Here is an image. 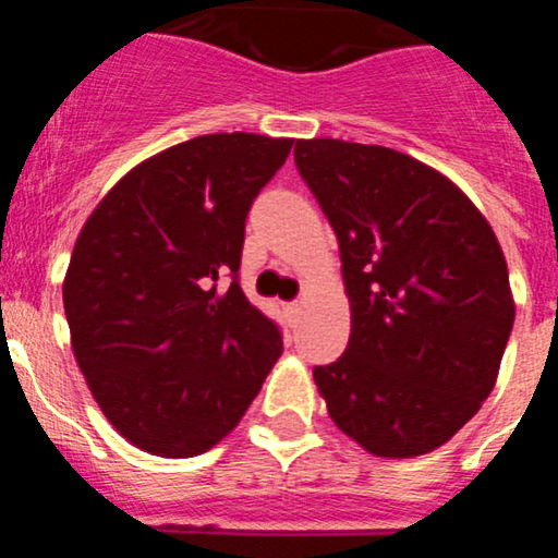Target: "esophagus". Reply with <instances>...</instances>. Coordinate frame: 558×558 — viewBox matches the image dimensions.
I'll return each instance as SVG.
<instances>
[{"instance_id": "34e87169", "label": "esophagus", "mask_w": 558, "mask_h": 558, "mask_svg": "<svg viewBox=\"0 0 558 558\" xmlns=\"http://www.w3.org/2000/svg\"><path fill=\"white\" fill-rule=\"evenodd\" d=\"M287 314H290V317H298V314H301V301H292V303H287Z\"/></svg>"}]
</instances>
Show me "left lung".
Masks as SVG:
<instances>
[{
    "mask_svg": "<svg viewBox=\"0 0 558 558\" xmlns=\"http://www.w3.org/2000/svg\"><path fill=\"white\" fill-rule=\"evenodd\" d=\"M295 166L336 231L352 306L347 352L314 367L327 413L376 457L435 451L497 384L515 317L502 246L449 177L405 153L298 140Z\"/></svg>",
    "mask_w": 558,
    "mask_h": 558,
    "instance_id": "1",
    "label": "left lung"
}]
</instances>
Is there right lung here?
I'll return each mask as SVG.
<instances>
[{
    "label": "right lung",
    "instance_id": "obj_1",
    "mask_svg": "<svg viewBox=\"0 0 558 558\" xmlns=\"http://www.w3.org/2000/svg\"><path fill=\"white\" fill-rule=\"evenodd\" d=\"M290 147L244 131L195 136L134 166L85 220L64 277L74 360L136 449L209 451L279 360V327L236 274L246 211Z\"/></svg>",
    "mask_w": 558,
    "mask_h": 558
}]
</instances>
